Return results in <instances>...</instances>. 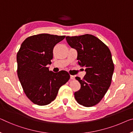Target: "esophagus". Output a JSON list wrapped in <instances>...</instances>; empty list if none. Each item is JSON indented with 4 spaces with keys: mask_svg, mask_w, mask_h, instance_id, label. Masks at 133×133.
Instances as JSON below:
<instances>
[{
    "mask_svg": "<svg viewBox=\"0 0 133 133\" xmlns=\"http://www.w3.org/2000/svg\"><path fill=\"white\" fill-rule=\"evenodd\" d=\"M71 79L74 80V79H75V77L73 76V75H71Z\"/></svg>",
    "mask_w": 133,
    "mask_h": 133,
    "instance_id": "34e87169",
    "label": "esophagus"
}]
</instances>
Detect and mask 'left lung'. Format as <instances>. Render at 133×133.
<instances>
[{"label":"left lung","mask_w":133,"mask_h":133,"mask_svg":"<svg viewBox=\"0 0 133 133\" xmlns=\"http://www.w3.org/2000/svg\"><path fill=\"white\" fill-rule=\"evenodd\" d=\"M66 42L77 51L78 64L85 67L83 79L75 77L81 89L74 93L75 99L85 107H93L102 99L112 81L114 71L111 51L101 40L91 34L66 37Z\"/></svg>","instance_id":"left-lung-1"}]
</instances>
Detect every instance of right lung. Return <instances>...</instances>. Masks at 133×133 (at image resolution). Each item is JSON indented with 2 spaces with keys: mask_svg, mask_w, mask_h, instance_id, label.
Masks as SVG:
<instances>
[{
  "mask_svg": "<svg viewBox=\"0 0 133 133\" xmlns=\"http://www.w3.org/2000/svg\"><path fill=\"white\" fill-rule=\"evenodd\" d=\"M65 36L40 34L28 37L17 53V74L24 93L32 103L47 105L54 101L59 89L70 75L65 71L55 73L47 65L51 64L55 46Z\"/></svg>",
  "mask_w": 133,
  "mask_h": 133,
  "instance_id": "add662e5",
  "label": "right lung"
}]
</instances>
